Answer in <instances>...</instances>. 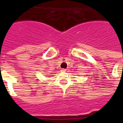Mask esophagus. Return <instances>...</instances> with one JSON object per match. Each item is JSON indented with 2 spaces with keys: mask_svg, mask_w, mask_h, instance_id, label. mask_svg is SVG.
<instances>
[{
  "mask_svg": "<svg viewBox=\"0 0 123 123\" xmlns=\"http://www.w3.org/2000/svg\"><path fill=\"white\" fill-rule=\"evenodd\" d=\"M66 71H67V69H64V68H63V69H61V71H62V72H65Z\"/></svg>",
  "mask_w": 123,
  "mask_h": 123,
  "instance_id": "esophagus-1",
  "label": "esophagus"
}]
</instances>
